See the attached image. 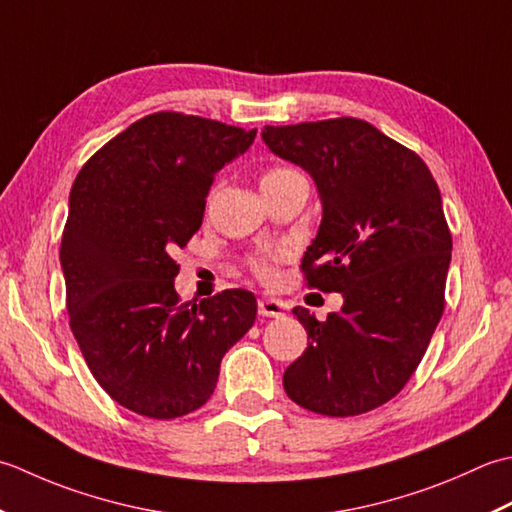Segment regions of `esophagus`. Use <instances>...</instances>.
Instances as JSON below:
<instances>
[{
  "label": "esophagus",
  "instance_id": "obj_1",
  "mask_svg": "<svg viewBox=\"0 0 512 512\" xmlns=\"http://www.w3.org/2000/svg\"><path fill=\"white\" fill-rule=\"evenodd\" d=\"M258 314L265 318H278L285 314V305L280 300L274 298H260L258 300Z\"/></svg>",
  "mask_w": 512,
  "mask_h": 512
}]
</instances>
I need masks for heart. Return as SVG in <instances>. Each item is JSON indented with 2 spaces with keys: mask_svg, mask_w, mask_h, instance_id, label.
I'll return each instance as SVG.
<instances>
[{
  "mask_svg": "<svg viewBox=\"0 0 512 512\" xmlns=\"http://www.w3.org/2000/svg\"><path fill=\"white\" fill-rule=\"evenodd\" d=\"M298 172L289 170V168H269L265 174H263V181H260V185H267V183H278L287 179V176H294ZM276 263H278V254H271V256H260L254 260V271L260 276V278H274L276 274Z\"/></svg>",
  "mask_w": 512,
  "mask_h": 512,
  "instance_id": "heart-1",
  "label": "heart"
}]
</instances>
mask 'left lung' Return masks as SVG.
I'll return each instance as SVG.
<instances>
[{
  "instance_id": "left-lung-1",
  "label": "left lung",
  "mask_w": 512,
  "mask_h": 512,
  "mask_svg": "<svg viewBox=\"0 0 512 512\" xmlns=\"http://www.w3.org/2000/svg\"><path fill=\"white\" fill-rule=\"evenodd\" d=\"M263 141L318 185L322 223L302 258L307 287L340 291V314L296 307L309 347L283 387L302 409L367 413L395 398L444 311L453 238L431 170L353 117L265 125Z\"/></svg>"
}]
</instances>
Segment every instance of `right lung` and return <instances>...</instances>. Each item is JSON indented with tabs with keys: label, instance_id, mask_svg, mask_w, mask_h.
<instances>
[{
	"label": "right lung",
	"instance_id": "right-lung-1",
	"mask_svg": "<svg viewBox=\"0 0 512 512\" xmlns=\"http://www.w3.org/2000/svg\"><path fill=\"white\" fill-rule=\"evenodd\" d=\"M254 137L154 112L92 154L72 183L59 252L70 329L90 373L125 409L154 420L201 409L225 351L254 325L247 289L181 302L172 258L201 227L216 172Z\"/></svg>",
	"mask_w": 512,
	"mask_h": 512
}]
</instances>
